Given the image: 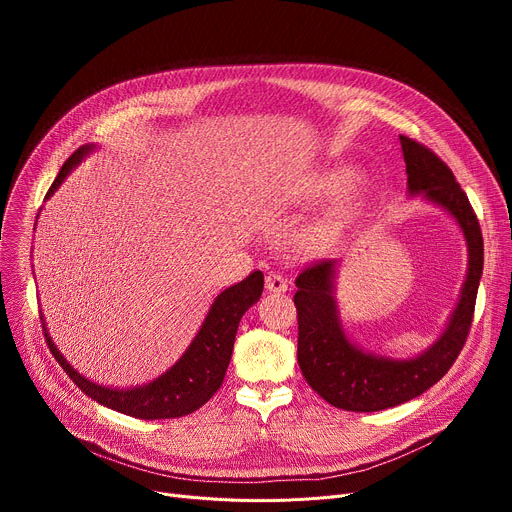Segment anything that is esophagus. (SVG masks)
Segmentation results:
<instances>
[{"label": "esophagus", "mask_w": 512, "mask_h": 512, "mask_svg": "<svg viewBox=\"0 0 512 512\" xmlns=\"http://www.w3.org/2000/svg\"><path fill=\"white\" fill-rule=\"evenodd\" d=\"M265 290L267 292H286L288 290V280L278 272H267Z\"/></svg>", "instance_id": "1"}]
</instances>
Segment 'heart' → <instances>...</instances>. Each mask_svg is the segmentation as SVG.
Listing matches in <instances>:
<instances>
[{
	"instance_id": "heart-1",
	"label": "heart",
	"mask_w": 512,
	"mask_h": 512,
	"mask_svg": "<svg viewBox=\"0 0 512 512\" xmlns=\"http://www.w3.org/2000/svg\"><path fill=\"white\" fill-rule=\"evenodd\" d=\"M348 180V172L346 170H334V172H326L313 180H309L305 193L307 197H324V195H332L346 184ZM348 218V207H340L336 209L328 220H324L321 224H317L311 234L309 240L313 247H324L328 242H332L344 228Z\"/></svg>"
}]
</instances>
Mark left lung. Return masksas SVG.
Returning a JSON list of instances; mask_svg holds the SVG:
<instances>
[{
    "label": "left lung",
    "mask_w": 512,
    "mask_h": 512,
    "mask_svg": "<svg viewBox=\"0 0 512 512\" xmlns=\"http://www.w3.org/2000/svg\"><path fill=\"white\" fill-rule=\"evenodd\" d=\"M409 191L448 209L459 222L469 247V272L461 301L442 338L409 361H394L363 353L346 340L336 315L332 280L336 261L317 259L297 276L299 346L297 359L307 384L332 407L371 413L402 405L440 382L467 342L483 272V236L477 215L452 170L423 143L400 134Z\"/></svg>",
    "instance_id": "left-lung-1"
}]
</instances>
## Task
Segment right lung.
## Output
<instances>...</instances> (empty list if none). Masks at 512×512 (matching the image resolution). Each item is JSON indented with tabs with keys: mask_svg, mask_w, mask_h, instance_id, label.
Segmentation results:
<instances>
[{
	"mask_svg": "<svg viewBox=\"0 0 512 512\" xmlns=\"http://www.w3.org/2000/svg\"><path fill=\"white\" fill-rule=\"evenodd\" d=\"M89 149L91 147L87 145L80 147L66 159L60 174L49 186L45 199L53 195V191L62 184L66 174L83 159V155ZM261 292L263 274L259 270L249 274L238 284L226 288L222 294H218V299L213 301L199 334L195 336L191 346L186 348V353L180 357V361L174 367H170L164 375H159L151 384L130 390H112L85 380L83 375L76 373L66 363L58 348L53 346L45 326L43 334L51 355L56 357V361L68 373V378L87 396L97 400L99 405L139 419H176L197 411L220 390L226 369L230 365L240 317L245 315V311L253 303L259 301Z\"/></svg>",
	"mask_w": 512,
	"mask_h": 512,
	"instance_id": "right-lung-1",
	"label": "right lung"
}]
</instances>
